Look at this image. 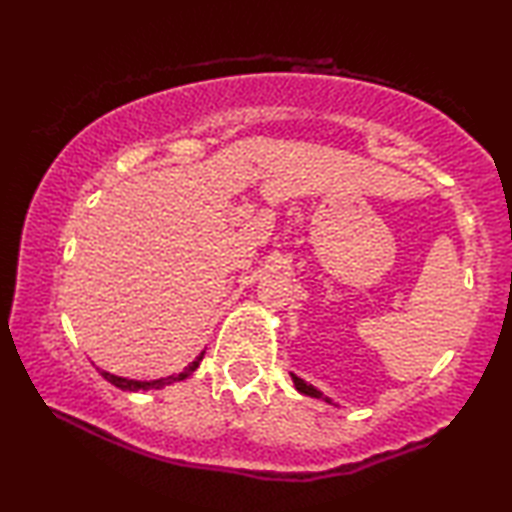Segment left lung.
<instances>
[{
    "label": "left lung",
    "instance_id": "obj_1",
    "mask_svg": "<svg viewBox=\"0 0 512 512\" xmlns=\"http://www.w3.org/2000/svg\"><path fill=\"white\" fill-rule=\"evenodd\" d=\"M291 380H294V387L298 389L300 394H305V396H312V399H321V401H326V403H332L330 396H323L321 389H316L314 385H307L303 378H298V376H296V373H291ZM332 405H335V403H332Z\"/></svg>",
    "mask_w": 512,
    "mask_h": 512
}]
</instances>
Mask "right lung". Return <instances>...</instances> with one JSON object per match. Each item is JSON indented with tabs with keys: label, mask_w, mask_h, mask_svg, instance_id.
Returning <instances> with one entry per match:
<instances>
[{
	"label": "right lung",
	"mask_w": 512,
	"mask_h": 512,
	"mask_svg": "<svg viewBox=\"0 0 512 512\" xmlns=\"http://www.w3.org/2000/svg\"><path fill=\"white\" fill-rule=\"evenodd\" d=\"M202 358H205V351H202L196 360H193L189 367H184V371H180V373H173V376H166V378H157V380H134V378H123V376H116V373H109V371H104V369H100V373H102V378L104 380H109L111 385H116L118 389H123V392H148V389H161V387H166V385H173V383H177V380H184V378H189L193 371H196L198 367H200V362H202Z\"/></svg>",
	"instance_id": "add662e5"
}]
</instances>
